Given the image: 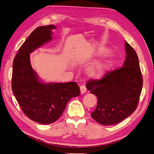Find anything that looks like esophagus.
<instances>
[{"label": "esophagus", "mask_w": 154, "mask_h": 154, "mask_svg": "<svg viewBox=\"0 0 154 154\" xmlns=\"http://www.w3.org/2000/svg\"><path fill=\"white\" fill-rule=\"evenodd\" d=\"M80 91H81V94H83L85 93L86 91H87V89H86V87L84 85H81L80 87Z\"/></svg>", "instance_id": "esophagus-1"}]
</instances>
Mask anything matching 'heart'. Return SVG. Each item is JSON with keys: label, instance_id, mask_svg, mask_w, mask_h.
I'll list each match as a JSON object with an SVG mask.
<instances>
[{"label": "heart", "instance_id": "1", "mask_svg": "<svg viewBox=\"0 0 154 154\" xmlns=\"http://www.w3.org/2000/svg\"><path fill=\"white\" fill-rule=\"evenodd\" d=\"M108 51L103 50L101 54L103 55L108 54ZM112 61L111 60H102L96 62L88 70V75L92 78L100 79L105 75L110 67L112 66Z\"/></svg>", "mask_w": 154, "mask_h": 154}]
</instances>
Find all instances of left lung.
<instances>
[{
  "instance_id": "obj_1",
  "label": "left lung",
  "mask_w": 154,
  "mask_h": 154,
  "mask_svg": "<svg viewBox=\"0 0 154 154\" xmlns=\"http://www.w3.org/2000/svg\"><path fill=\"white\" fill-rule=\"evenodd\" d=\"M125 43L127 56L123 66L86 85L98 99L91 116L103 125L117 124L133 113L141 94L143 79L137 54L127 41Z\"/></svg>"
}]
</instances>
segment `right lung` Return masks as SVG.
Instances as JSON below:
<instances>
[{
    "instance_id": "obj_1",
    "label": "right lung",
    "mask_w": 154,
    "mask_h": 154,
    "mask_svg": "<svg viewBox=\"0 0 154 154\" xmlns=\"http://www.w3.org/2000/svg\"><path fill=\"white\" fill-rule=\"evenodd\" d=\"M55 26L35 29L14 59L12 89L21 110L35 122L51 124L62 116L71 98L79 96L77 83H45L38 79L30 63V53L52 40Z\"/></svg>"
}]
</instances>
